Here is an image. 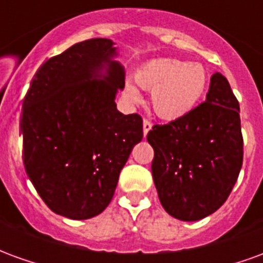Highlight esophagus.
I'll list each match as a JSON object with an SVG mask.
<instances>
[{
	"instance_id": "esophagus-1",
	"label": "esophagus",
	"mask_w": 263,
	"mask_h": 263,
	"mask_svg": "<svg viewBox=\"0 0 263 263\" xmlns=\"http://www.w3.org/2000/svg\"><path fill=\"white\" fill-rule=\"evenodd\" d=\"M152 128V122L149 120H143V135H146Z\"/></svg>"
}]
</instances>
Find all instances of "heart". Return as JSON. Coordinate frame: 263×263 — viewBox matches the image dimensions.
Here are the masks:
<instances>
[{"label":"heart","mask_w":263,"mask_h":263,"mask_svg":"<svg viewBox=\"0 0 263 263\" xmlns=\"http://www.w3.org/2000/svg\"><path fill=\"white\" fill-rule=\"evenodd\" d=\"M137 83L152 90V108L162 120H177L187 115L197 105L205 91L207 74L198 63L180 59H159L151 62L135 76ZM126 96L132 101L139 100L134 86H126Z\"/></svg>","instance_id":"obj_1"}]
</instances>
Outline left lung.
Returning a JSON list of instances; mask_svg holds the SVG:
<instances>
[{
	"label": "left lung",
	"mask_w": 263,
	"mask_h": 263,
	"mask_svg": "<svg viewBox=\"0 0 263 263\" xmlns=\"http://www.w3.org/2000/svg\"><path fill=\"white\" fill-rule=\"evenodd\" d=\"M146 139L158 196L172 217L201 220L226 203L242 166L243 139L239 104L221 73L211 77L205 101L154 125Z\"/></svg>",
	"instance_id": "8db88e82"
}]
</instances>
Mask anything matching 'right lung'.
<instances>
[{"instance_id":"add662e5","label":"right lung","mask_w":263,"mask_h":263,"mask_svg":"<svg viewBox=\"0 0 263 263\" xmlns=\"http://www.w3.org/2000/svg\"><path fill=\"white\" fill-rule=\"evenodd\" d=\"M112 54L111 39L76 43L41 66L22 103L26 175L49 209L71 220L107 209L143 137L142 117L117 109L125 73Z\"/></svg>"}]
</instances>
